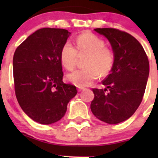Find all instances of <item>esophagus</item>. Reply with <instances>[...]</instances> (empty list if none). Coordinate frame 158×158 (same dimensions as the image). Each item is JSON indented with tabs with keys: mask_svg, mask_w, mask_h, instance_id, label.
I'll list each match as a JSON object with an SVG mask.
<instances>
[{
	"mask_svg": "<svg viewBox=\"0 0 158 158\" xmlns=\"http://www.w3.org/2000/svg\"><path fill=\"white\" fill-rule=\"evenodd\" d=\"M83 89H84V87H79V86H78V91H79V92H81V91L83 90Z\"/></svg>",
	"mask_w": 158,
	"mask_h": 158,
	"instance_id": "34e87169",
	"label": "esophagus"
}]
</instances>
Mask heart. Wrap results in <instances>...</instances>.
<instances>
[{"label":"heart","instance_id":"obj_1","mask_svg":"<svg viewBox=\"0 0 158 158\" xmlns=\"http://www.w3.org/2000/svg\"><path fill=\"white\" fill-rule=\"evenodd\" d=\"M76 48L69 42L65 43L60 50V61L65 69H75L78 56L86 55L84 69L77 70L67 76L68 80L79 87L90 85L102 76L109 75L114 64L113 49L105 45L102 39L92 33H84L75 40Z\"/></svg>","mask_w":158,"mask_h":158}]
</instances>
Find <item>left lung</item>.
I'll list each match as a JSON object with an SVG mask.
<instances>
[{"instance_id": "obj_1", "label": "left lung", "mask_w": 158, "mask_h": 158, "mask_svg": "<svg viewBox=\"0 0 158 158\" xmlns=\"http://www.w3.org/2000/svg\"><path fill=\"white\" fill-rule=\"evenodd\" d=\"M104 35L114 52L111 73L102 81L105 89H92L91 111L98 119L118 124L128 119L139 107L149 76V61L141 44L129 33L114 28L94 30Z\"/></svg>"}]
</instances>
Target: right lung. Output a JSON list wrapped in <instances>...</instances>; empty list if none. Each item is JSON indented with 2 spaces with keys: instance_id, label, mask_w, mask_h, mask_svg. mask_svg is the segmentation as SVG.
<instances>
[{
  "instance_id": "right-lung-1",
  "label": "right lung",
  "mask_w": 158,
  "mask_h": 158,
  "mask_svg": "<svg viewBox=\"0 0 158 158\" xmlns=\"http://www.w3.org/2000/svg\"><path fill=\"white\" fill-rule=\"evenodd\" d=\"M71 33L45 27L28 36L17 47L13 58L16 97L23 111L43 125L58 122L76 87L63 82L60 50Z\"/></svg>"
}]
</instances>
